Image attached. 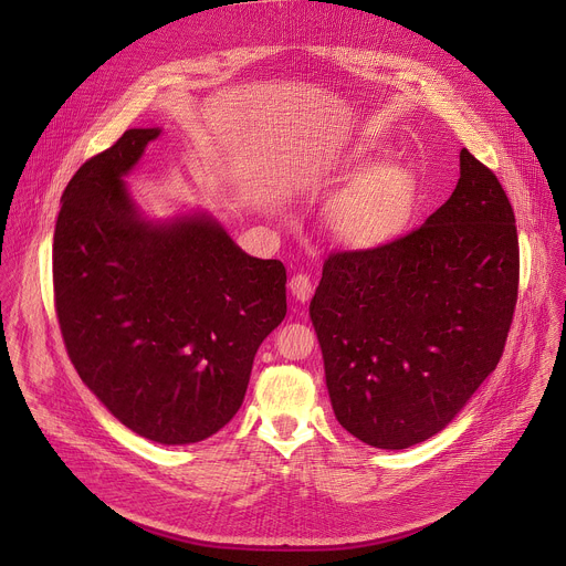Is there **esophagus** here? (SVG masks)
I'll return each mask as SVG.
<instances>
[{
    "label": "esophagus",
    "mask_w": 566,
    "mask_h": 566,
    "mask_svg": "<svg viewBox=\"0 0 566 566\" xmlns=\"http://www.w3.org/2000/svg\"><path fill=\"white\" fill-rule=\"evenodd\" d=\"M289 289H291V293H293V297L297 302H306L311 297V293H313V284H311L308 275H304V273L293 275L291 282H289Z\"/></svg>",
    "instance_id": "esophagus-1"
}]
</instances>
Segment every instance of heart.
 <instances>
[{"label": "heart", "mask_w": 566, "mask_h": 566, "mask_svg": "<svg viewBox=\"0 0 566 566\" xmlns=\"http://www.w3.org/2000/svg\"><path fill=\"white\" fill-rule=\"evenodd\" d=\"M360 151L347 160V177L356 181L329 208L334 234L352 247H371L408 226L419 203V184L408 168H374Z\"/></svg>", "instance_id": "1"}]
</instances>
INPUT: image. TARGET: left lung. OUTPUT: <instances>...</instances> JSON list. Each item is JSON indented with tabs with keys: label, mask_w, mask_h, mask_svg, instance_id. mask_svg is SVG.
<instances>
[{
	"label": "left lung",
	"mask_w": 566,
	"mask_h": 566,
	"mask_svg": "<svg viewBox=\"0 0 566 566\" xmlns=\"http://www.w3.org/2000/svg\"><path fill=\"white\" fill-rule=\"evenodd\" d=\"M459 172L417 230L332 253L308 306L334 415L374 448L441 432L504 354L520 284L515 214L465 147Z\"/></svg>",
	"instance_id": "left-lung-1"
}]
</instances>
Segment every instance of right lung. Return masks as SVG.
I'll return each mask as SVG.
<instances>
[{
  "label": "right lung",
  "instance_id": "add662e5",
  "mask_svg": "<svg viewBox=\"0 0 566 566\" xmlns=\"http://www.w3.org/2000/svg\"><path fill=\"white\" fill-rule=\"evenodd\" d=\"M158 127L127 129L71 177L53 234L66 354L132 432L197 443L241 408L262 340L286 315V269L208 214L147 221L125 175Z\"/></svg>",
  "mask_w": 566,
  "mask_h": 566
}]
</instances>
